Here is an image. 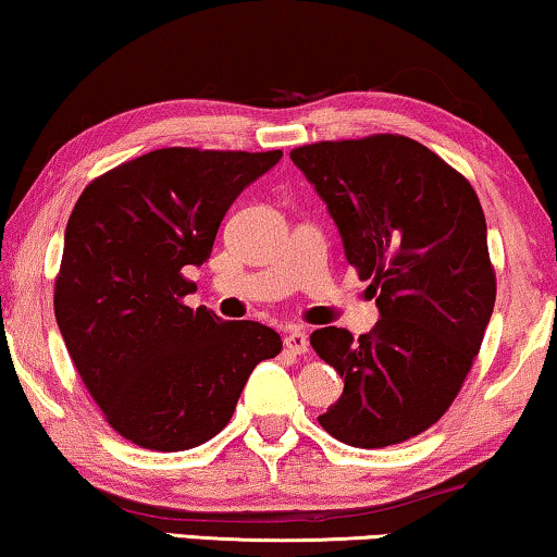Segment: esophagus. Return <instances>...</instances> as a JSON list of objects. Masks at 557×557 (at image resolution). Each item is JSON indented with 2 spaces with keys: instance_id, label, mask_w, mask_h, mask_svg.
I'll return each mask as SVG.
<instances>
[{
  "instance_id": "esophagus-1",
  "label": "esophagus",
  "mask_w": 557,
  "mask_h": 557,
  "mask_svg": "<svg viewBox=\"0 0 557 557\" xmlns=\"http://www.w3.org/2000/svg\"><path fill=\"white\" fill-rule=\"evenodd\" d=\"M285 347L295 355H305L307 350H310V339H307L302 330H293L285 335Z\"/></svg>"
}]
</instances>
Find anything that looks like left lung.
<instances>
[{"mask_svg":"<svg viewBox=\"0 0 557 557\" xmlns=\"http://www.w3.org/2000/svg\"><path fill=\"white\" fill-rule=\"evenodd\" d=\"M289 157L325 199L380 310L358 339L345 327L310 335L345 380L320 425L368 450L405 443L450 408L491 322L483 207L458 170L403 135L302 145Z\"/></svg>","mask_w":557,"mask_h":557,"instance_id":"1","label":"left lung"}]
</instances>
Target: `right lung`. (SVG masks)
I'll use <instances>...</instances> for the list:
<instances>
[{"instance_id":"add662e5","label":"right lung","mask_w":557,"mask_h":557,"mask_svg":"<svg viewBox=\"0 0 557 557\" xmlns=\"http://www.w3.org/2000/svg\"><path fill=\"white\" fill-rule=\"evenodd\" d=\"M270 152L164 147L89 182L70 214L54 314L104 420L139 447L189 450L227 425L275 330L185 305L189 264L212 252L237 195Z\"/></svg>"}]
</instances>
